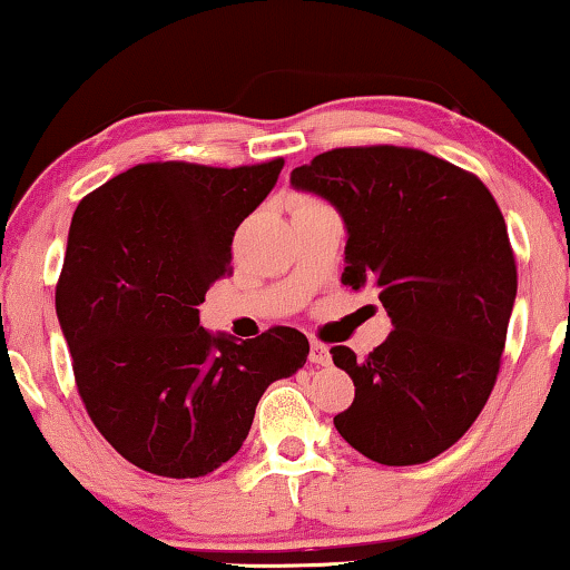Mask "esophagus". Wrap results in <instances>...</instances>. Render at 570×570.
<instances>
[{
	"instance_id": "1",
	"label": "esophagus",
	"mask_w": 570,
	"mask_h": 570,
	"mask_svg": "<svg viewBox=\"0 0 570 570\" xmlns=\"http://www.w3.org/2000/svg\"><path fill=\"white\" fill-rule=\"evenodd\" d=\"M330 351H327V345H322V343H317V340H312V345H309V363L312 366H330Z\"/></svg>"
}]
</instances>
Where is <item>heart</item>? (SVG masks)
Wrapping results in <instances>:
<instances>
[{
    "mask_svg": "<svg viewBox=\"0 0 570 570\" xmlns=\"http://www.w3.org/2000/svg\"><path fill=\"white\" fill-rule=\"evenodd\" d=\"M309 207H325V204L312 199V197H302L299 202H296V209H309Z\"/></svg>",
    "mask_w": 570,
    "mask_h": 570,
    "instance_id": "1",
    "label": "heart"
}]
</instances>
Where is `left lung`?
Returning <instances> with one entry per match:
<instances>
[{"mask_svg":"<svg viewBox=\"0 0 570 570\" xmlns=\"http://www.w3.org/2000/svg\"><path fill=\"white\" fill-rule=\"evenodd\" d=\"M292 186L343 217V284L371 286L394 330L366 358L335 345L355 384L335 417L384 465L428 463L465 435L497 384L517 266L502 209L479 176L417 148H335Z\"/></svg>","mask_w":570,"mask_h":570,"instance_id":"left-lung-1","label":"left lung"}]
</instances>
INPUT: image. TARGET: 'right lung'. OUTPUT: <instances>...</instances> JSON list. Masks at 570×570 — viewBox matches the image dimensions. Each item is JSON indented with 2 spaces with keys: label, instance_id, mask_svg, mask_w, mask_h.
Wrapping results in <instances>:
<instances>
[{
  "label": "right lung",
  "instance_id": "right-lung-1",
  "mask_svg": "<svg viewBox=\"0 0 570 570\" xmlns=\"http://www.w3.org/2000/svg\"><path fill=\"white\" fill-rule=\"evenodd\" d=\"M284 158L215 168L140 164L79 202L56 286L76 389L95 428L138 469L199 479L230 461L309 340L271 327L237 343L199 325L230 276L233 237L274 189Z\"/></svg>",
  "mask_w": 570,
  "mask_h": 570
}]
</instances>
